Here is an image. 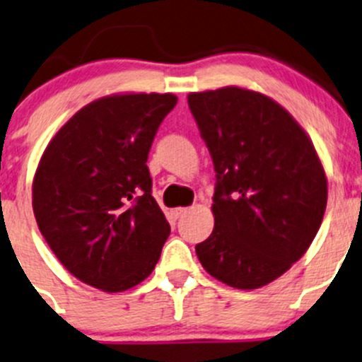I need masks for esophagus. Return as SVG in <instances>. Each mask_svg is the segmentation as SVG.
Listing matches in <instances>:
<instances>
[{
	"instance_id": "esophagus-1",
	"label": "esophagus",
	"mask_w": 362,
	"mask_h": 362,
	"mask_svg": "<svg viewBox=\"0 0 362 362\" xmlns=\"http://www.w3.org/2000/svg\"><path fill=\"white\" fill-rule=\"evenodd\" d=\"M187 211V208H177V210H173V216L175 218H180V216H184Z\"/></svg>"
}]
</instances>
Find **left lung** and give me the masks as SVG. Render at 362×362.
<instances>
[{"label": "left lung", "instance_id": "8db88e82", "mask_svg": "<svg viewBox=\"0 0 362 362\" xmlns=\"http://www.w3.org/2000/svg\"><path fill=\"white\" fill-rule=\"evenodd\" d=\"M215 168L204 271L239 290L283 276L321 227L328 184L310 139L277 102L227 86L187 97Z\"/></svg>", "mask_w": 362, "mask_h": 362}]
</instances>
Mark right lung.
<instances>
[{"instance_id":"add662e5","label":"right lung","mask_w":362,"mask_h":362,"mask_svg":"<svg viewBox=\"0 0 362 362\" xmlns=\"http://www.w3.org/2000/svg\"><path fill=\"white\" fill-rule=\"evenodd\" d=\"M171 93L98 98L60 128L33 184L37 227L60 264L109 293L154 271L170 223L152 197L147 158Z\"/></svg>"}]
</instances>
